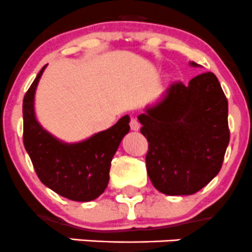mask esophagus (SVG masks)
Listing matches in <instances>:
<instances>
[{"mask_svg": "<svg viewBox=\"0 0 252 252\" xmlns=\"http://www.w3.org/2000/svg\"><path fill=\"white\" fill-rule=\"evenodd\" d=\"M130 129L131 130H134V131H138L139 129H140V123H139L138 122V119H135V118H131L130 119Z\"/></svg>", "mask_w": 252, "mask_h": 252, "instance_id": "1", "label": "esophagus"}]
</instances>
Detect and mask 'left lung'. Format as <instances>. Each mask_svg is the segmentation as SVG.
<instances>
[{"mask_svg": "<svg viewBox=\"0 0 252 252\" xmlns=\"http://www.w3.org/2000/svg\"><path fill=\"white\" fill-rule=\"evenodd\" d=\"M138 119L149 141L147 174L158 191L192 195L218 174L229 128L227 97L213 73L197 75L188 85L173 83Z\"/></svg>", "mask_w": 252, "mask_h": 252, "instance_id": "8db88e82", "label": "left lung"}]
</instances>
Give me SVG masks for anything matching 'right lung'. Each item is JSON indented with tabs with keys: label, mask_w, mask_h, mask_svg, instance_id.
Returning a JSON list of instances; mask_svg holds the SVG:
<instances>
[{
	"label": "right lung",
	"mask_w": 252,
	"mask_h": 252,
	"mask_svg": "<svg viewBox=\"0 0 252 252\" xmlns=\"http://www.w3.org/2000/svg\"><path fill=\"white\" fill-rule=\"evenodd\" d=\"M45 68L23 100L24 147L42 184L73 201H93L107 188L111 161L122 139L129 133L130 118L126 114L113 126L83 141L60 140L42 128L35 114V91Z\"/></svg>",
	"instance_id": "right-lung-1"
}]
</instances>
